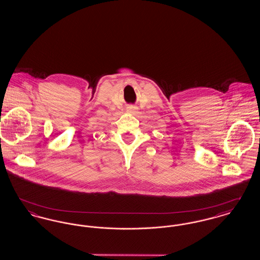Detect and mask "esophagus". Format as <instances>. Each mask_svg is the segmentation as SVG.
<instances>
[{"instance_id":"esophagus-1","label":"esophagus","mask_w":260,"mask_h":260,"mask_svg":"<svg viewBox=\"0 0 260 260\" xmlns=\"http://www.w3.org/2000/svg\"><path fill=\"white\" fill-rule=\"evenodd\" d=\"M129 110L132 112H134V108H133V107H131V108H129Z\"/></svg>"}]
</instances>
